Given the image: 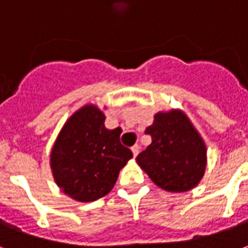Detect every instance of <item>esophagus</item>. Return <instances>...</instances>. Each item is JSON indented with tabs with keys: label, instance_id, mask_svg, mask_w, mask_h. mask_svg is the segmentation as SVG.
<instances>
[{
	"label": "esophagus",
	"instance_id": "34e87169",
	"mask_svg": "<svg viewBox=\"0 0 248 248\" xmlns=\"http://www.w3.org/2000/svg\"><path fill=\"white\" fill-rule=\"evenodd\" d=\"M140 145H134V146H133V147H131V151H133V155H134V156L138 155V153H140Z\"/></svg>",
	"mask_w": 248,
	"mask_h": 248
}]
</instances>
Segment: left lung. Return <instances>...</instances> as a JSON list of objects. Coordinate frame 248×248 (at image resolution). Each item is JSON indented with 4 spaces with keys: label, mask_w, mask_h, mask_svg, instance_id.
I'll return each mask as SVG.
<instances>
[{
    "label": "left lung",
    "mask_w": 248,
    "mask_h": 248,
    "mask_svg": "<svg viewBox=\"0 0 248 248\" xmlns=\"http://www.w3.org/2000/svg\"><path fill=\"white\" fill-rule=\"evenodd\" d=\"M145 133L153 140L137 162L151 181L172 192L197 186L206 169V145L186 115L179 110L155 114Z\"/></svg>",
    "instance_id": "1"
}]
</instances>
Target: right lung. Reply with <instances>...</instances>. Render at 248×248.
I'll return each instance as SVG.
<instances>
[{"label": "right lung", "mask_w": 248, "mask_h": 248, "mask_svg": "<svg viewBox=\"0 0 248 248\" xmlns=\"http://www.w3.org/2000/svg\"><path fill=\"white\" fill-rule=\"evenodd\" d=\"M122 130L105 127V114L87 105L71 115L53 146L50 165L62 191L78 202H93L111 191L133 153Z\"/></svg>", "instance_id": "right-lung-1"}]
</instances>
